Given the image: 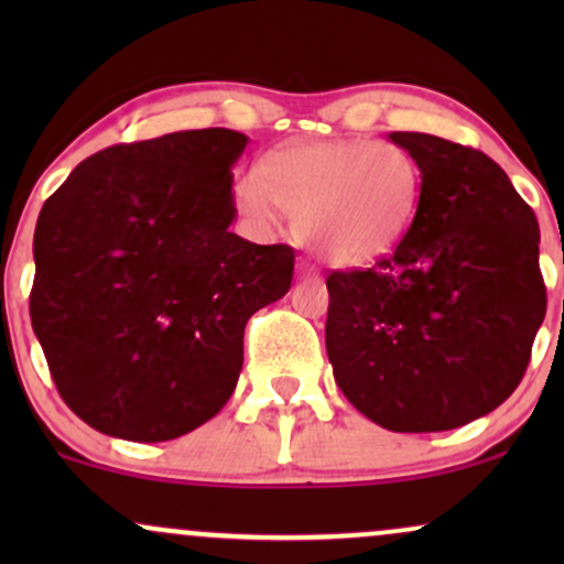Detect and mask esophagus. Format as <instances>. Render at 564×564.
<instances>
[{
	"mask_svg": "<svg viewBox=\"0 0 564 564\" xmlns=\"http://www.w3.org/2000/svg\"><path fill=\"white\" fill-rule=\"evenodd\" d=\"M300 273H302V278H318L321 275L318 268H315V264H310V262H302Z\"/></svg>",
	"mask_w": 564,
	"mask_h": 564,
	"instance_id": "34e87169",
	"label": "esophagus"
}]
</instances>
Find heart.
Here are the masks:
<instances>
[{
  "label": "heart",
  "mask_w": 564,
  "mask_h": 564,
  "mask_svg": "<svg viewBox=\"0 0 564 564\" xmlns=\"http://www.w3.org/2000/svg\"><path fill=\"white\" fill-rule=\"evenodd\" d=\"M422 196V172L400 145L328 140L294 145L246 172L236 204L257 223L286 212L323 260L360 268L387 257L411 228Z\"/></svg>",
  "instance_id": "heart-1"
}]
</instances>
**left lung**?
<instances>
[{
	"label": "left lung",
	"instance_id": "1",
	"mask_svg": "<svg viewBox=\"0 0 564 564\" xmlns=\"http://www.w3.org/2000/svg\"><path fill=\"white\" fill-rule=\"evenodd\" d=\"M422 172L411 228L368 270L326 278V352L345 398L392 432H445L498 408L546 315L539 219L475 148L392 132Z\"/></svg>",
	"mask_w": 564,
	"mask_h": 564
}]
</instances>
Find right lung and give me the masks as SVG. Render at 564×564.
Here are the masks:
<instances>
[{
    "instance_id": "right-lung-1",
    "label": "right lung",
    "mask_w": 564,
    "mask_h": 564,
    "mask_svg": "<svg viewBox=\"0 0 564 564\" xmlns=\"http://www.w3.org/2000/svg\"><path fill=\"white\" fill-rule=\"evenodd\" d=\"M246 142L212 127L111 145L39 212L31 326L61 398L102 435L164 443L217 416L246 321L291 289V246L230 232Z\"/></svg>"
}]
</instances>
